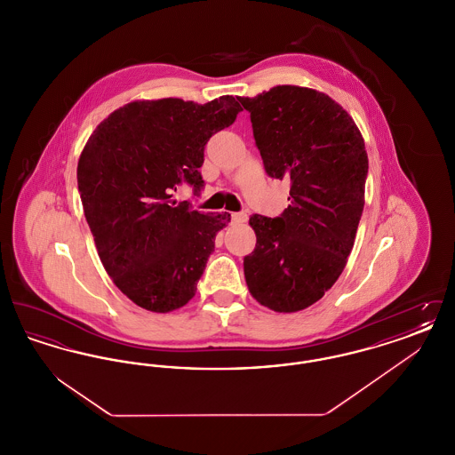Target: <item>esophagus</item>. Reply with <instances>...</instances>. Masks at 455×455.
Instances as JSON below:
<instances>
[{
    "label": "esophagus",
    "mask_w": 455,
    "mask_h": 455,
    "mask_svg": "<svg viewBox=\"0 0 455 455\" xmlns=\"http://www.w3.org/2000/svg\"><path fill=\"white\" fill-rule=\"evenodd\" d=\"M247 221V213L240 212V213H232V223H243Z\"/></svg>",
    "instance_id": "esophagus-1"
}]
</instances>
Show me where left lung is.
<instances>
[{"label":"left lung","mask_w":455,"mask_h":455,"mask_svg":"<svg viewBox=\"0 0 455 455\" xmlns=\"http://www.w3.org/2000/svg\"><path fill=\"white\" fill-rule=\"evenodd\" d=\"M238 100L266 172L291 184L280 217L249 220L258 242L243 258L245 282L260 305L299 312L347 266L365 204V141L347 110L312 88L278 85Z\"/></svg>","instance_id":"left-lung-1"}]
</instances>
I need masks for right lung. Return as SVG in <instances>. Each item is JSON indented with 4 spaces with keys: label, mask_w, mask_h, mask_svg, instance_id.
<instances>
[{
    "label": "right lung",
    "mask_w": 455,
    "mask_h": 455,
    "mask_svg": "<svg viewBox=\"0 0 455 455\" xmlns=\"http://www.w3.org/2000/svg\"><path fill=\"white\" fill-rule=\"evenodd\" d=\"M240 110L232 95L136 100L88 138L76 169L85 218L110 280L138 307L167 314L195 297L230 215L201 213L173 191L203 189L204 147Z\"/></svg>",
    "instance_id": "right-lung-1"
}]
</instances>
